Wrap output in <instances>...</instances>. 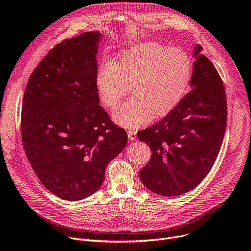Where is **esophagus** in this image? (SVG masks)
<instances>
[{
  "instance_id": "1",
  "label": "esophagus",
  "mask_w": 251,
  "mask_h": 251,
  "mask_svg": "<svg viewBox=\"0 0 251 251\" xmlns=\"http://www.w3.org/2000/svg\"><path fill=\"white\" fill-rule=\"evenodd\" d=\"M128 138L130 140H135L136 139V131H135V130H129V131H128Z\"/></svg>"
}]
</instances>
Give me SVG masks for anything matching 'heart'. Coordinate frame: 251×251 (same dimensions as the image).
<instances>
[{
	"instance_id": "heart-1",
	"label": "heart",
	"mask_w": 251,
	"mask_h": 251,
	"mask_svg": "<svg viewBox=\"0 0 251 251\" xmlns=\"http://www.w3.org/2000/svg\"><path fill=\"white\" fill-rule=\"evenodd\" d=\"M192 61L188 53L159 43H143L122 51L116 62H105L96 75V87L105 106L115 110L131 91L134 96L115 113L126 128L147 124L176 108L188 90Z\"/></svg>"
}]
</instances>
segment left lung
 Masks as SVG:
<instances>
[{
    "instance_id": "obj_1",
    "label": "left lung",
    "mask_w": 251,
    "mask_h": 251,
    "mask_svg": "<svg viewBox=\"0 0 251 251\" xmlns=\"http://www.w3.org/2000/svg\"><path fill=\"white\" fill-rule=\"evenodd\" d=\"M202 47L194 50L192 90L161 121L137 132L151 158L139 171L140 180L161 196L187 193L212 168L226 127V97L222 78Z\"/></svg>"
}]
</instances>
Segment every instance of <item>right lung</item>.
Wrapping results in <instances>:
<instances>
[{
    "mask_svg": "<svg viewBox=\"0 0 251 251\" xmlns=\"http://www.w3.org/2000/svg\"><path fill=\"white\" fill-rule=\"evenodd\" d=\"M100 31L54 46L31 73L21 108L25 155L47 190L68 201L89 197L127 133L100 106L96 87Z\"/></svg>",
    "mask_w": 251,
    "mask_h": 251,
    "instance_id": "1",
    "label": "right lung"
}]
</instances>
